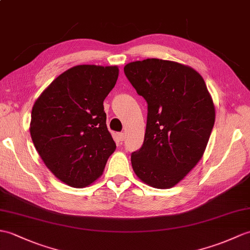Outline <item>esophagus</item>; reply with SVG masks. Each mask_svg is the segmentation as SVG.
<instances>
[{"label":"esophagus","mask_w":250,"mask_h":250,"mask_svg":"<svg viewBox=\"0 0 250 250\" xmlns=\"http://www.w3.org/2000/svg\"><path fill=\"white\" fill-rule=\"evenodd\" d=\"M118 139H119L120 142H123L124 139H125V133H123V132H121V133H118Z\"/></svg>","instance_id":"1"}]
</instances>
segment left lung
<instances>
[{"mask_svg":"<svg viewBox=\"0 0 250 250\" xmlns=\"http://www.w3.org/2000/svg\"><path fill=\"white\" fill-rule=\"evenodd\" d=\"M124 70L148 103L144 144L131 155L133 170L149 187L173 188L205 153L215 121L213 99L201 75L182 63L147 59Z\"/></svg>","mask_w":250,"mask_h":250,"instance_id":"obj_1","label":"left lung"}]
</instances>
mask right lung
<instances>
[{"label":"right lung","instance_id":"obj_1","mask_svg":"<svg viewBox=\"0 0 250 250\" xmlns=\"http://www.w3.org/2000/svg\"><path fill=\"white\" fill-rule=\"evenodd\" d=\"M118 75L117 66H74L34 103L30 125L34 146L50 171L69 187L94 183L115 151L103 101Z\"/></svg>","mask_w":250,"mask_h":250}]
</instances>
